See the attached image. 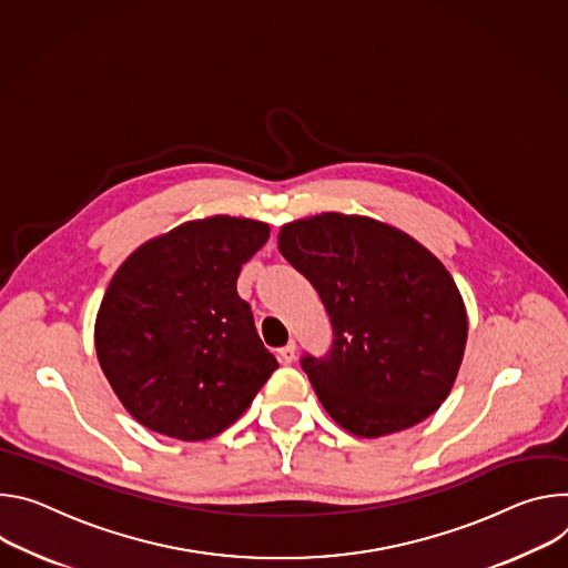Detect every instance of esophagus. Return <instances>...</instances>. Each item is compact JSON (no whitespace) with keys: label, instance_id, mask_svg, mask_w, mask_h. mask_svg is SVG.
<instances>
[{"label":"esophagus","instance_id":"34e87169","mask_svg":"<svg viewBox=\"0 0 568 568\" xmlns=\"http://www.w3.org/2000/svg\"><path fill=\"white\" fill-rule=\"evenodd\" d=\"M280 358L282 363H293L295 361V343H288L280 349Z\"/></svg>","mask_w":568,"mask_h":568}]
</instances>
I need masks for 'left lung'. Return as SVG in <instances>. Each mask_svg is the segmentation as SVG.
Masks as SVG:
<instances>
[{"label": "left lung", "mask_w": 568, "mask_h": 568, "mask_svg": "<svg viewBox=\"0 0 568 568\" xmlns=\"http://www.w3.org/2000/svg\"><path fill=\"white\" fill-rule=\"evenodd\" d=\"M277 247L329 313L332 354L304 356L302 367L332 419L382 437L435 413L456 384L469 332L445 264L404 230L341 212L284 223Z\"/></svg>", "instance_id": "obj_1"}]
</instances>
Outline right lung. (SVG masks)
I'll list each match as a JSON object with an SVG mask.
<instances>
[{
	"instance_id": "right-lung-1",
	"label": "right lung",
	"mask_w": 568,
	"mask_h": 568,
	"mask_svg": "<svg viewBox=\"0 0 568 568\" xmlns=\"http://www.w3.org/2000/svg\"><path fill=\"white\" fill-rule=\"evenodd\" d=\"M268 236L264 221L214 214L144 241L116 268L94 347L112 393L142 426L210 439L280 367L236 293L241 266Z\"/></svg>"
}]
</instances>
